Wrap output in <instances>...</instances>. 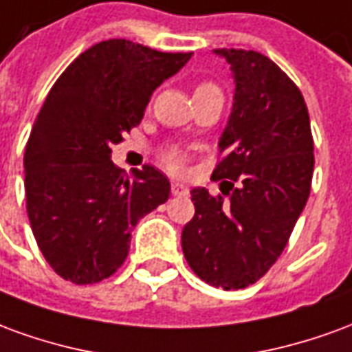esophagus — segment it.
I'll list each match as a JSON object with an SVG mask.
<instances>
[{
	"mask_svg": "<svg viewBox=\"0 0 352 352\" xmlns=\"http://www.w3.org/2000/svg\"><path fill=\"white\" fill-rule=\"evenodd\" d=\"M171 194L173 196H188V186L183 183H173L171 184Z\"/></svg>",
	"mask_w": 352,
	"mask_h": 352,
	"instance_id": "1",
	"label": "esophagus"
}]
</instances>
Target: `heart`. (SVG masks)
Wrapping results in <instances>:
<instances>
[{"label": "heart", "mask_w": 352, "mask_h": 352, "mask_svg": "<svg viewBox=\"0 0 352 352\" xmlns=\"http://www.w3.org/2000/svg\"><path fill=\"white\" fill-rule=\"evenodd\" d=\"M211 87H213V85H201V87L198 88H211ZM198 88H196V90H198ZM183 160H184L183 153H179L177 148H169L168 153H166V162H168L171 168H175V169L181 168V166H183Z\"/></svg>", "instance_id": "heart-1"}]
</instances>
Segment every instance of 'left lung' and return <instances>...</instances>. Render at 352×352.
Here are the masks:
<instances>
[{
  "mask_svg": "<svg viewBox=\"0 0 352 352\" xmlns=\"http://www.w3.org/2000/svg\"><path fill=\"white\" fill-rule=\"evenodd\" d=\"M230 64L234 103L219 138L213 179H228V199L192 188L196 213L181 236L184 258L213 287L256 283L279 258L309 198L313 138L302 92L272 60L217 49ZM238 186L233 188V183Z\"/></svg>",
  "mask_w": 352,
  "mask_h": 352,
  "instance_id": "8db88e82",
  "label": "left lung"
}]
</instances>
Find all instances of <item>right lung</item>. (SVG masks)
Instances as JSON below:
<instances>
[{"mask_svg":"<svg viewBox=\"0 0 352 352\" xmlns=\"http://www.w3.org/2000/svg\"><path fill=\"white\" fill-rule=\"evenodd\" d=\"M190 58L109 39L85 50L50 88L24 153L26 204L43 256L65 280L92 285L113 275L128 256L131 230L168 201V177L153 166L128 177L111 162V146Z\"/></svg>","mask_w":352,"mask_h":352,"instance_id":"add662e5","label":"right lung"}]
</instances>
